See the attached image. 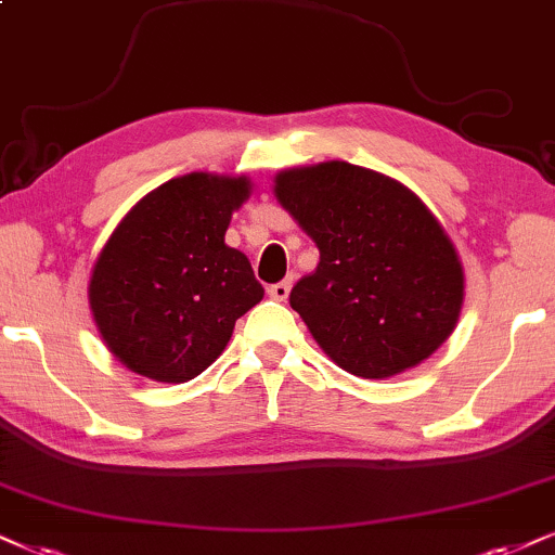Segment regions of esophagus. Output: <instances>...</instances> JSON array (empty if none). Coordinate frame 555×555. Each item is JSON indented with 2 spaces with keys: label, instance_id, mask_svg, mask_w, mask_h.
I'll return each mask as SVG.
<instances>
[{
  "label": "esophagus",
  "instance_id": "obj_1",
  "mask_svg": "<svg viewBox=\"0 0 555 555\" xmlns=\"http://www.w3.org/2000/svg\"><path fill=\"white\" fill-rule=\"evenodd\" d=\"M289 292H292V282H279V284L269 286V297L276 301H284L286 297H289Z\"/></svg>",
  "mask_w": 555,
  "mask_h": 555
}]
</instances>
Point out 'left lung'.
Returning <instances> with one entry per match:
<instances>
[{
	"label": "left lung",
	"mask_w": 555,
	"mask_h": 555,
	"mask_svg": "<svg viewBox=\"0 0 555 555\" xmlns=\"http://www.w3.org/2000/svg\"><path fill=\"white\" fill-rule=\"evenodd\" d=\"M276 199L318 243L289 294L320 348L363 378L417 366L453 333L464 269L451 237L399 181L346 160L292 168Z\"/></svg>",
	"instance_id": "obj_1"
}]
</instances>
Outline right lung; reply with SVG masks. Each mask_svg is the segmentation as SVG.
Masks as SVG:
<instances>
[{
  "instance_id": "right-lung-1",
  "label": "right lung",
  "mask_w": 555,
  "mask_h": 555,
  "mask_svg": "<svg viewBox=\"0 0 555 555\" xmlns=\"http://www.w3.org/2000/svg\"><path fill=\"white\" fill-rule=\"evenodd\" d=\"M248 179L186 173L125 215L96 258L89 305L125 366L156 382L199 376L228 346L235 320L263 299L250 261L228 248Z\"/></svg>"
}]
</instances>
